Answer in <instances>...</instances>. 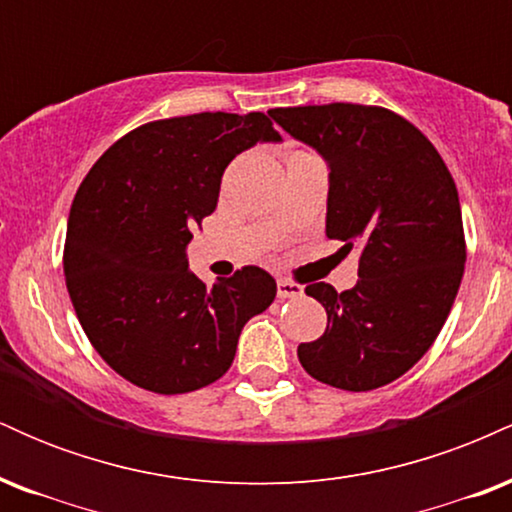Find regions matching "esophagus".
<instances>
[{
	"label": "esophagus",
	"mask_w": 512,
	"mask_h": 512,
	"mask_svg": "<svg viewBox=\"0 0 512 512\" xmlns=\"http://www.w3.org/2000/svg\"><path fill=\"white\" fill-rule=\"evenodd\" d=\"M276 293H279V298H301L303 296V286L296 284V281L279 279V281H276Z\"/></svg>",
	"instance_id": "esophagus-1"
}]
</instances>
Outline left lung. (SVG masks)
<instances>
[{
	"label": "left lung",
	"mask_w": 512,
	"mask_h": 512,
	"mask_svg": "<svg viewBox=\"0 0 512 512\" xmlns=\"http://www.w3.org/2000/svg\"><path fill=\"white\" fill-rule=\"evenodd\" d=\"M269 115L327 163V238L358 250L354 289H305L325 305L327 330L298 346V361L339 390L383 387L431 349L460 289L467 252L455 180L436 146L385 108L330 103Z\"/></svg>",
	"instance_id": "8db88e82"
}]
</instances>
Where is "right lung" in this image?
I'll return each mask as SVG.
<instances>
[{
    "instance_id": "add662e5",
    "label": "right lung",
    "mask_w": 512,
    "mask_h": 512,
    "mask_svg": "<svg viewBox=\"0 0 512 512\" xmlns=\"http://www.w3.org/2000/svg\"><path fill=\"white\" fill-rule=\"evenodd\" d=\"M281 142L264 113L156 120L110 146L76 192L64 279L88 342L129 383L182 395L231 368L276 281L243 267L214 286L187 264L192 228L216 209L228 163Z\"/></svg>"
}]
</instances>
